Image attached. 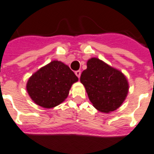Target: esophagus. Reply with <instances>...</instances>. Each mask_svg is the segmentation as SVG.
I'll use <instances>...</instances> for the list:
<instances>
[{"label": "esophagus", "mask_w": 154, "mask_h": 154, "mask_svg": "<svg viewBox=\"0 0 154 154\" xmlns=\"http://www.w3.org/2000/svg\"><path fill=\"white\" fill-rule=\"evenodd\" d=\"M81 71H80V70H77L76 72H75V74L77 75L78 78H80V77H81Z\"/></svg>", "instance_id": "34e87169"}]
</instances>
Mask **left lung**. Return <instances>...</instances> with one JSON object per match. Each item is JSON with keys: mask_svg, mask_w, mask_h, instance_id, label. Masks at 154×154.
Returning a JSON list of instances; mask_svg holds the SVG:
<instances>
[{"mask_svg": "<svg viewBox=\"0 0 154 154\" xmlns=\"http://www.w3.org/2000/svg\"><path fill=\"white\" fill-rule=\"evenodd\" d=\"M89 100L100 112L109 113L121 106L128 92L125 75L97 58L87 62V69L81 75Z\"/></svg>", "mask_w": 154, "mask_h": 154, "instance_id": "left-lung-1", "label": "left lung"}]
</instances>
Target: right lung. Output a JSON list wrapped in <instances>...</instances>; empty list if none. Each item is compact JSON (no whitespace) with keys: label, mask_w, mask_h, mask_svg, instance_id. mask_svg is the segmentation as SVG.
Instances as JSON below:
<instances>
[{"label":"right lung","mask_w":154,"mask_h":154,"mask_svg":"<svg viewBox=\"0 0 154 154\" xmlns=\"http://www.w3.org/2000/svg\"><path fill=\"white\" fill-rule=\"evenodd\" d=\"M77 81V77L68 66L55 60L29 77L26 90L37 105L50 109L66 99L71 86Z\"/></svg>","instance_id":"right-lung-1"}]
</instances>
